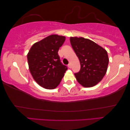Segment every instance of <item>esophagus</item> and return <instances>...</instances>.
Segmentation results:
<instances>
[{
	"instance_id": "34e87169",
	"label": "esophagus",
	"mask_w": 130,
	"mask_h": 130,
	"mask_svg": "<svg viewBox=\"0 0 130 130\" xmlns=\"http://www.w3.org/2000/svg\"><path fill=\"white\" fill-rule=\"evenodd\" d=\"M68 67H69L70 69V68H71V63H69V65H68Z\"/></svg>"
}]
</instances>
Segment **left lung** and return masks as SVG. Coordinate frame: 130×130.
Here are the masks:
<instances>
[{"mask_svg": "<svg viewBox=\"0 0 130 130\" xmlns=\"http://www.w3.org/2000/svg\"><path fill=\"white\" fill-rule=\"evenodd\" d=\"M70 40L80 64V71L75 74L76 80L85 88L95 86L107 73L109 63L107 51L84 37H71Z\"/></svg>", "mask_w": 130, "mask_h": 130, "instance_id": "left-lung-1", "label": "left lung"}]
</instances>
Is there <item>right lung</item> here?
Instances as JSON below:
<instances>
[{
    "instance_id": "obj_1",
    "label": "right lung",
    "mask_w": 130,
    "mask_h": 130,
    "mask_svg": "<svg viewBox=\"0 0 130 130\" xmlns=\"http://www.w3.org/2000/svg\"><path fill=\"white\" fill-rule=\"evenodd\" d=\"M65 40L64 36L50 35L34 44L27 55L30 72L42 88H56L67 70L60 62L57 53Z\"/></svg>"
}]
</instances>
